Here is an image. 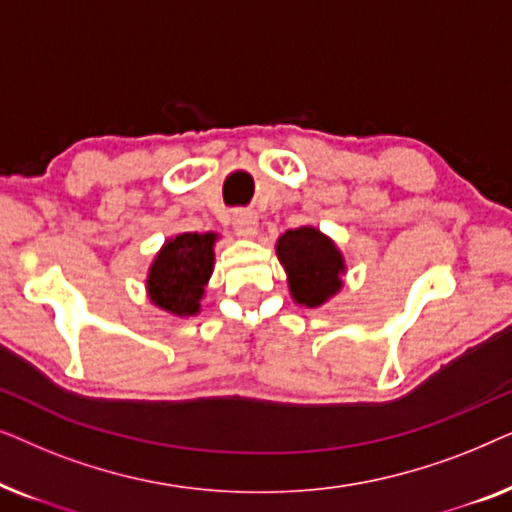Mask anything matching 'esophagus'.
I'll return each mask as SVG.
<instances>
[{
	"instance_id": "1",
	"label": "esophagus",
	"mask_w": 512,
	"mask_h": 512,
	"mask_svg": "<svg viewBox=\"0 0 512 512\" xmlns=\"http://www.w3.org/2000/svg\"><path fill=\"white\" fill-rule=\"evenodd\" d=\"M233 226L240 235L244 237H254L258 230V219L254 212H235L233 216Z\"/></svg>"
}]
</instances>
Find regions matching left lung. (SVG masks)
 I'll use <instances>...</instances> for the list:
<instances>
[{"label":"left lung","mask_w":512,"mask_h":512,"mask_svg":"<svg viewBox=\"0 0 512 512\" xmlns=\"http://www.w3.org/2000/svg\"><path fill=\"white\" fill-rule=\"evenodd\" d=\"M275 254L286 272L293 303L321 307L345 286L347 261L338 244L314 226L286 230L277 237Z\"/></svg>","instance_id":"left-lung-1"}]
</instances>
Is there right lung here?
I'll list each match as a JSON object with an SVG mask.
<instances>
[{
  "label": "right lung",
  "instance_id": "right-lung-1",
  "mask_svg": "<svg viewBox=\"0 0 512 512\" xmlns=\"http://www.w3.org/2000/svg\"><path fill=\"white\" fill-rule=\"evenodd\" d=\"M219 233H179L167 237L146 270V296L172 317H195L214 272Z\"/></svg>",
  "mask_w": 512,
  "mask_h": 512
}]
</instances>
